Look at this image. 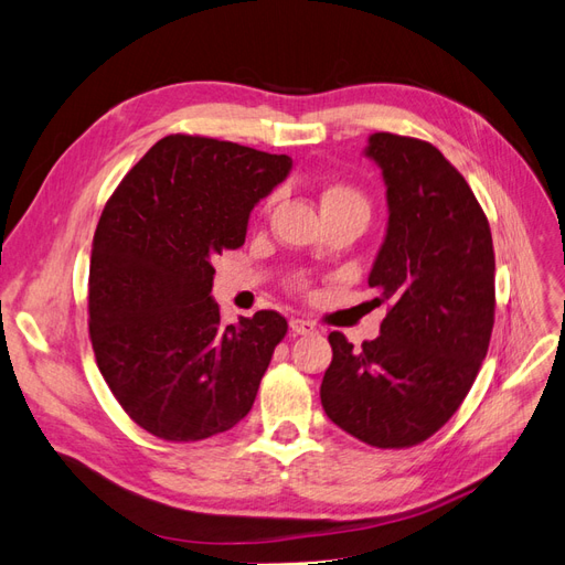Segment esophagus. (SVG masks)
<instances>
[{"mask_svg": "<svg viewBox=\"0 0 565 565\" xmlns=\"http://www.w3.org/2000/svg\"><path fill=\"white\" fill-rule=\"evenodd\" d=\"M289 328H292L295 334H313L318 330L316 322L303 320V318H292V320H289Z\"/></svg>", "mask_w": 565, "mask_h": 565, "instance_id": "esophagus-1", "label": "esophagus"}]
</instances>
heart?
Instances as JSON below:
<instances>
[{"instance_id": "b5f03b06", "label": "heart", "mask_w": 565, "mask_h": 565, "mask_svg": "<svg viewBox=\"0 0 565 565\" xmlns=\"http://www.w3.org/2000/svg\"><path fill=\"white\" fill-rule=\"evenodd\" d=\"M358 210L367 214V202L365 198L355 191L351 185H332L322 193V212L328 210Z\"/></svg>"}]
</instances>
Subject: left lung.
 I'll list each match as a JSON object with an SVG mask.
<instances>
[{
	"mask_svg": "<svg viewBox=\"0 0 565 565\" xmlns=\"http://www.w3.org/2000/svg\"><path fill=\"white\" fill-rule=\"evenodd\" d=\"M388 224L367 285L388 303L380 337L353 349L332 332L320 403L374 448L434 436L467 398L494 322V252L469 183L431 143L372 134Z\"/></svg>",
	"mask_w": 565,
	"mask_h": 565,
	"instance_id": "1",
	"label": "left lung"
}]
</instances>
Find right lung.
<instances>
[{
    "label": "right lung",
    "instance_id": "right-lung-1",
    "mask_svg": "<svg viewBox=\"0 0 565 565\" xmlns=\"http://www.w3.org/2000/svg\"><path fill=\"white\" fill-rule=\"evenodd\" d=\"M292 158L172 134L117 185L96 226L89 337L100 374L148 434L191 443L254 405L287 332L276 311L221 324L214 259L245 243L254 204Z\"/></svg>",
    "mask_w": 565,
    "mask_h": 565
}]
</instances>
